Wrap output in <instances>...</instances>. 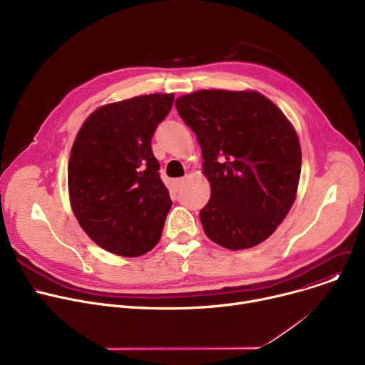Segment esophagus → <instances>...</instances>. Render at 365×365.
Returning a JSON list of instances; mask_svg holds the SVG:
<instances>
[{
    "label": "esophagus",
    "instance_id": "1",
    "mask_svg": "<svg viewBox=\"0 0 365 365\" xmlns=\"http://www.w3.org/2000/svg\"><path fill=\"white\" fill-rule=\"evenodd\" d=\"M186 179H187V176H185V178H179V179H176V185H178V187H180L185 182H186Z\"/></svg>",
    "mask_w": 365,
    "mask_h": 365
}]
</instances>
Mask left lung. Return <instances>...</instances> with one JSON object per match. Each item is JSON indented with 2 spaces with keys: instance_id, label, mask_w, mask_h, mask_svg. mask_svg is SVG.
<instances>
[{
  "instance_id": "8db88e82",
  "label": "left lung",
  "mask_w": 365,
  "mask_h": 365,
  "mask_svg": "<svg viewBox=\"0 0 365 365\" xmlns=\"http://www.w3.org/2000/svg\"><path fill=\"white\" fill-rule=\"evenodd\" d=\"M202 150L212 195L205 235L229 250L269 238L296 200L302 150L285 115L257 91L200 90L176 101Z\"/></svg>"
}]
</instances>
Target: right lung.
<instances>
[{"label": "right lung", "instance_id": "1", "mask_svg": "<svg viewBox=\"0 0 365 365\" xmlns=\"http://www.w3.org/2000/svg\"><path fill=\"white\" fill-rule=\"evenodd\" d=\"M175 94H145L96 109L71 149L68 186L84 232L106 252L138 257L157 245L171 208L150 140Z\"/></svg>", "mask_w": 365, "mask_h": 365}]
</instances>
